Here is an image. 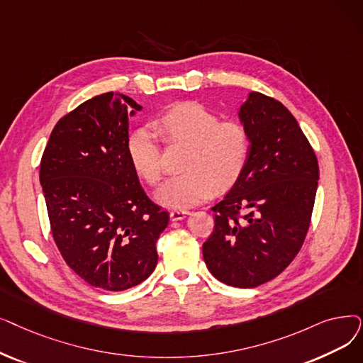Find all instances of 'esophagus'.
I'll return each mask as SVG.
<instances>
[{"instance_id": "obj_1", "label": "esophagus", "mask_w": 363, "mask_h": 363, "mask_svg": "<svg viewBox=\"0 0 363 363\" xmlns=\"http://www.w3.org/2000/svg\"><path fill=\"white\" fill-rule=\"evenodd\" d=\"M186 215H190V212H188V211H182V209H177V211H172V212H170V219H172V220H181V219H184Z\"/></svg>"}]
</instances>
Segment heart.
Returning <instances> with one entry per match:
<instances>
[{"label":"heart","mask_w":363,"mask_h":363,"mask_svg":"<svg viewBox=\"0 0 363 363\" xmlns=\"http://www.w3.org/2000/svg\"><path fill=\"white\" fill-rule=\"evenodd\" d=\"M167 144L190 145L182 175L169 178L155 193L167 208L184 209L206 200L213 190L224 191L240 178L247 163L250 139L239 121H220L200 104H179L154 121ZM148 128L135 130L128 139V155L138 175L155 185L162 178V147Z\"/></svg>","instance_id":"1"}]
</instances>
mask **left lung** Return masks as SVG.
Masks as SVG:
<instances>
[{
	"label": "left lung",
	"instance_id": "left-lung-1",
	"mask_svg": "<svg viewBox=\"0 0 363 363\" xmlns=\"http://www.w3.org/2000/svg\"><path fill=\"white\" fill-rule=\"evenodd\" d=\"M239 118L250 139L249 159L238 182L212 208L215 228L203 243V258L225 285L257 288L279 276L301 249L319 164L281 102L250 91Z\"/></svg>",
	"mask_w": 363,
	"mask_h": 363
}]
</instances>
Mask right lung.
<instances>
[{
  "mask_svg": "<svg viewBox=\"0 0 363 363\" xmlns=\"http://www.w3.org/2000/svg\"><path fill=\"white\" fill-rule=\"evenodd\" d=\"M143 106L121 93L94 96L62 117L40 164L62 258L84 281L124 291L154 272L169 213L152 203L128 155L129 118Z\"/></svg>",
  "mask_w": 363,
  "mask_h": 363,
  "instance_id": "obj_1",
  "label": "right lung"
}]
</instances>
